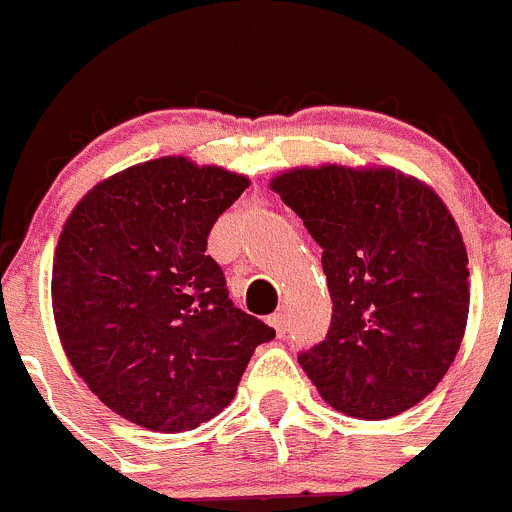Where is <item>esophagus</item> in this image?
Wrapping results in <instances>:
<instances>
[{
	"label": "esophagus",
	"mask_w": 512,
	"mask_h": 512,
	"mask_svg": "<svg viewBox=\"0 0 512 512\" xmlns=\"http://www.w3.org/2000/svg\"><path fill=\"white\" fill-rule=\"evenodd\" d=\"M268 326L276 331V336H283L286 333V313H273V316H268Z\"/></svg>",
	"instance_id": "esophagus-1"
}]
</instances>
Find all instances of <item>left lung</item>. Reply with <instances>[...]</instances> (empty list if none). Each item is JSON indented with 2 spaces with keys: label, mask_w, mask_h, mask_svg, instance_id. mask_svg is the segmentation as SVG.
I'll return each instance as SVG.
<instances>
[{
  "label": "left lung",
  "mask_w": 512,
  "mask_h": 512,
  "mask_svg": "<svg viewBox=\"0 0 512 512\" xmlns=\"http://www.w3.org/2000/svg\"><path fill=\"white\" fill-rule=\"evenodd\" d=\"M271 189L323 249L331 328L298 356L316 391L361 421L418 406L468 323V251L448 206L393 166H296Z\"/></svg>",
  "instance_id": "obj_1"
}]
</instances>
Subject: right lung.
Returning <instances> with one entry per match:
<instances>
[{"label":"right lung","mask_w":512,"mask_h":512,"mask_svg":"<svg viewBox=\"0 0 512 512\" xmlns=\"http://www.w3.org/2000/svg\"><path fill=\"white\" fill-rule=\"evenodd\" d=\"M249 176L186 156L134 164L72 209L52 266L59 341L116 416L159 433L194 430L239 391L273 328L231 303L206 239Z\"/></svg>","instance_id":"1"}]
</instances>
